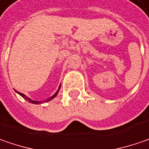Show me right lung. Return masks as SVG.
Here are the masks:
<instances>
[{"mask_svg": "<svg viewBox=\"0 0 149 149\" xmlns=\"http://www.w3.org/2000/svg\"><path fill=\"white\" fill-rule=\"evenodd\" d=\"M60 86H61V85L58 86V91H56V93L54 94V95H52L51 97H49V99H47V100H43V101H37V100H32V99H30L29 97H27V96H26V95H25L24 94L21 93V92H18V91H17V93H18L19 95H21V96H22V97H23V98H24L25 100H27V101H28V102H30V103H33V104H40V103H42V102H45V101H47V102H48V101H49V100H52V99H54V98L55 97L56 95H58V91H59V90H60Z\"/></svg>", "mask_w": 149, "mask_h": 149, "instance_id": "obj_1", "label": "right lung"}]
</instances>
